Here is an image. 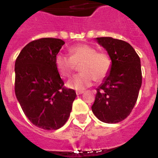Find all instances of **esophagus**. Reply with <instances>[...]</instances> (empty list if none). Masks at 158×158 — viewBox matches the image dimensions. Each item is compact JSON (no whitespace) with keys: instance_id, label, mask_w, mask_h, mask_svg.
<instances>
[{"instance_id":"esophagus-1","label":"esophagus","mask_w":158,"mask_h":158,"mask_svg":"<svg viewBox=\"0 0 158 158\" xmlns=\"http://www.w3.org/2000/svg\"><path fill=\"white\" fill-rule=\"evenodd\" d=\"M84 93H85V92H84V91H77V92H76L77 95H81V94H83Z\"/></svg>"}]
</instances>
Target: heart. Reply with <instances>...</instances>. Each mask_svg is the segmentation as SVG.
Segmentation results:
<instances>
[{
  "instance_id": "obj_1",
  "label": "heart",
  "mask_w": 158,
  "mask_h": 158,
  "mask_svg": "<svg viewBox=\"0 0 158 158\" xmlns=\"http://www.w3.org/2000/svg\"><path fill=\"white\" fill-rule=\"evenodd\" d=\"M69 57L58 54L55 57V65L60 74L69 77L79 66L81 73L70 78L66 86L77 91H84L96 81H101L109 73L111 58L106 52H97V50L87 44H78L69 49Z\"/></svg>"
}]
</instances>
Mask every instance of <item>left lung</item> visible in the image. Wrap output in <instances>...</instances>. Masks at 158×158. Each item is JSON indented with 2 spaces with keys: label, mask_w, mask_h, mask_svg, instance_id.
<instances>
[{
  "label": "left lung",
  "mask_w": 158,
  "mask_h": 158,
  "mask_svg": "<svg viewBox=\"0 0 158 158\" xmlns=\"http://www.w3.org/2000/svg\"><path fill=\"white\" fill-rule=\"evenodd\" d=\"M111 58L109 73L96 89L93 114L102 122L116 123L131 114L142 85L141 62L129 43L111 37L96 38Z\"/></svg>",
  "instance_id": "left-lung-1"
}]
</instances>
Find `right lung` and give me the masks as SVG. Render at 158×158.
<instances>
[{
    "label": "right lung",
    "instance_id": "right-lung-1",
    "mask_svg": "<svg viewBox=\"0 0 158 158\" xmlns=\"http://www.w3.org/2000/svg\"><path fill=\"white\" fill-rule=\"evenodd\" d=\"M65 42L43 38L25 46L15 63V93L25 115L35 126L58 130L68 120L76 98L55 65V57Z\"/></svg>",
    "mask_w": 158,
    "mask_h": 158
}]
</instances>
